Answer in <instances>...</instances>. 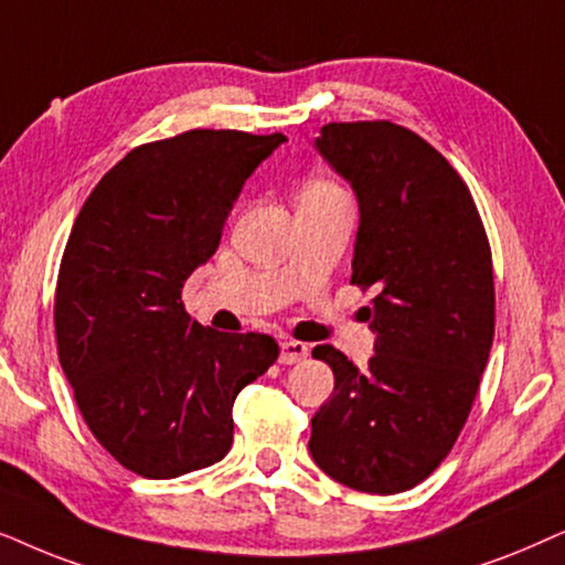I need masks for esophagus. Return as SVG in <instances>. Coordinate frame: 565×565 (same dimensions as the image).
I'll return each mask as SVG.
<instances>
[{"mask_svg": "<svg viewBox=\"0 0 565 565\" xmlns=\"http://www.w3.org/2000/svg\"><path fill=\"white\" fill-rule=\"evenodd\" d=\"M305 356H307V343L284 341L281 343V356H278V361H281V364H297V361H302Z\"/></svg>", "mask_w": 565, "mask_h": 565, "instance_id": "34e87169", "label": "esophagus"}]
</instances>
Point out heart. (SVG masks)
Masks as SVG:
<instances>
[{
    "label": "heart",
    "mask_w": 565,
    "mask_h": 565,
    "mask_svg": "<svg viewBox=\"0 0 565 565\" xmlns=\"http://www.w3.org/2000/svg\"><path fill=\"white\" fill-rule=\"evenodd\" d=\"M312 188H333V185H328V183H312V185H307V191H312Z\"/></svg>",
    "instance_id": "obj_1"
}]
</instances>
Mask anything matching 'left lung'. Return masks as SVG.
<instances>
[{
	"instance_id": "8db88e82",
	"label": "left lung",
	"mask_w": 565,
	"mask_h": 565,
	"mask_svg": "<svg viewBox=\"0 0 565 565\" xmlns=\"http://www.w3.org/2000/svg\"><path fill=\"white\" fill-rule=\"evenodd\" d=\"M322 160L359 201L351 284L374 287V356L333 345V395L312 416L310 455L338 483L401 493L431 476L460 436L493 343L491 247L452 164L390 120L328 124Z\"/></svg>"
}]
</instances>
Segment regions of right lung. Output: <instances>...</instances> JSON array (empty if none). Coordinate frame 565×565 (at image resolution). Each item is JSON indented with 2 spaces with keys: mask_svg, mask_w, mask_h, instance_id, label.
<instances>
[{
  "mask_svg": "<svg viewBox=\"0 0 565 565\" xmlns=\"http://www.w3.org/2000/svg\"><path fill=\"white\" fill-rule=\"evenodd\" d=\"M284 134L193 129L131 149L87 195L56 284L62 370L95 439L131 472L178 478L232 447V405L278 356L263 333H216L183 287Z\"/></svg>",
  "mask_w": 565,
  "mask_h": 565,
  "instance_id": "1",
  "label": "right lung"
}]
</instances>
